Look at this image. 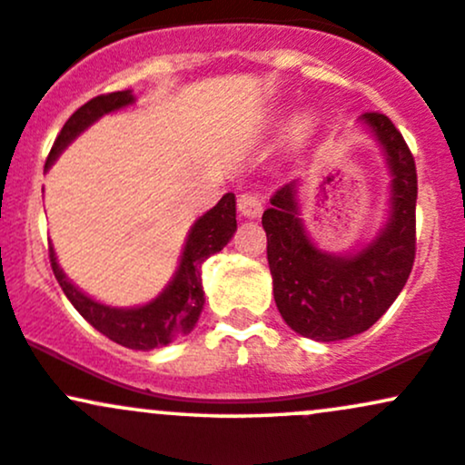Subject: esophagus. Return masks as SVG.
Listing matches in <instances>:
<instances>
[{
	"instance_id": "esophagus-1",
	"label": "esophagus",
	"mask_w": 465,
	"mask_h": 465,
	"mask_svg": "<svg viewBox=\"0 0 465 465\" xmlns=\"http://www.w3.org/2000/svg\"><path fill=\"white\" fill-rule=\"evenodd\" d=\"M237 206H239V214H242V217H246V219H257L263 211L262 197H257V194H248V193L239 194Z\"/></svg>"
}]
</instances>
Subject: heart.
I'll return each instance as SVG.
<instances>
[{
  "instance_id": "b5f03b06",
  "label": "heart",
  "mask_w": 465,
  "mask_h": 465,
  "mask_svg": "<svg viewBox=\"0 0 465 465\" xmlns=\"http://www.w3.org/2000/svg\"><path fill=\"white\" fill-rule=\"evenodd\" d=\"M268 128L274 133L286 131V139L291 143L306 142V137L312 131V117L308 113H297L294 117L288 111H277L268 117Z\"/></svg>"
}]
</instances>
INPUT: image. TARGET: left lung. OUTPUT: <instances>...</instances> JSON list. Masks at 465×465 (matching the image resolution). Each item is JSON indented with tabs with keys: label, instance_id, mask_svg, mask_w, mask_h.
Returning <instances> with one entry per match:
<instances>
[{
	"label": "left lung",
	"instance_id": "obj_1",
	"mask_svg": "<svg viewBox=\"0 0 465 465\" xmlns=\"http://www.w3.org/2000/svg\"><path fill=\"white\" fill-rule=\"evenodd\" d=\"M357 124L374 139L391 177L386 223L371 242L346 252L319 248L302 217L303 179L277 191L262 217L277 311L294 332L323 343L368 331L403 291L414 263L412 154L386 114L366 113Z\"/></svg>",
	"mask_w": 465,
	"mask_h": 465
}]
</instances>
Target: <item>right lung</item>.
Returning <instances> with one entry per match:
<instances>
[{
	"mask_svg": "<svg viewBox=\"0 0 465 465\" xmlns=\"http://www.w3.org/2000/svg\"><path fill=\"white\" fill-rule=\"evenodd\" d=\"M134 102L137 99H134L133 91H119L99 94V97L84 104L79 111L71 114V119L64 124L62 133L54 139L51 154L46 159V171L79 134L88 131L93 124H97L104 114L131 108ZM234 231H237V202H234L232 193H226L219 199L217 206L194 219L191 231L186 234V242H183L182 254H179L177 271L173 272L171 282L163 286V291L151 302L131 308L108 306V303L97 302L82 288L74 286L68 274L64 272V268L59 266L53 246L51 266L64 294L71 299L77 312L93 328H97L99 332L106 334L119 346L148 352L154 348L168 346L174 339L193 331L203 311V302H206L202 286V263L211 254L223 251V246L232 239Z\"/></svg>",
	"mask_w": 465,
	"mask_h": 465,
	"instance_id": "1",
	"label": "right lung"
}]
</instances>
